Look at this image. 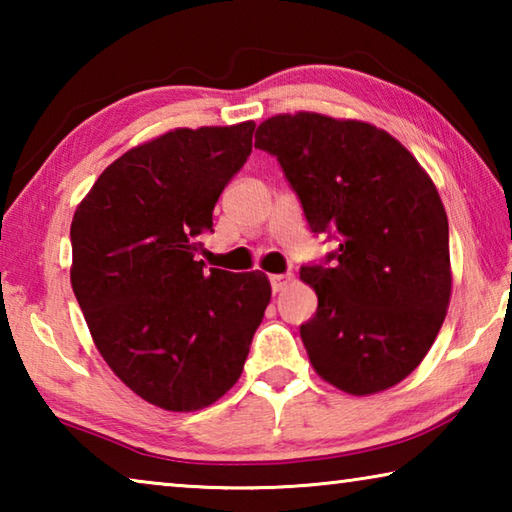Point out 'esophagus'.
<instances>
[{"label":"esophagus","mask_w":512,"mask_h":512,"mask_svg":"<svg viewBox=\"0 0 512 512\" xmlns=\"http://www.w3.org/2000/svg\"><path fill=\"white\" fill-rule=\"evenodd\" d=\"M291 284V275H271V289L273 293L284 291Z\"/></svg>","instance_id":"esophagus-1"}]
</instances>
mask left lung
Listing matches in <instances>:
<instances>
[{
	"label": "left lung",
	"mask_w": 512,
	"mask_h": 512,
	"mask_svg": "<svg viewBox=\"0 0 512 512\" xmlns=\"http://www.w3.org/2000/svg\"><path fill=\"white\" fill-rule=\"evenodd\" d=\"M309 228L339 239L325 266H302L318 296L300 327L309 363L343 393L372 395L420 366L452 298L449 225L420 162L381 128L320 112L262 121Z\"/></svg>",
	"instance_id": "obj_1"
}]
</instances>
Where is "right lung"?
Here are the masks:
<instances>
[{"mask_svg": "<svg viewBox=\"0 0 512 512\" xmlns=\"http://www.w3.org/2000/svg\"><path fill=\"white\" fill-rule=\"evenodd\" d=\"M255 121L176 128L106 167L72 219V289L92 341L164 411L214 404L241 377L271 302L259 271H205L201 235L253 151Z\"/></svg>", "mask_w": 512, "mask_h": 512, "instance_id": "add662e5", "label": "right lung"}]
</instances>
